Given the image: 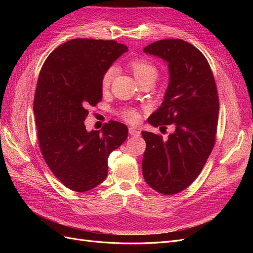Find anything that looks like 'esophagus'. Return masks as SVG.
Returning <instances> with one entry per match:
<instances>
[{
  "label": "esophagus",
  "instance_id": "1",
  "mask_svg": "<svg viewBox=\"0 0 253 253\" xmlns=\"http://www.w3.org/2000/svg\"><path fill=\"white\" fill-rule=\"evenodd\" d=\"M128 133H129V135H131V136H136V137L140 136V131H138V129H136L134 127H129L128 128Z\"/></svg>",
  "mask_w": 253,
  "mask_h": 253
}]
</instances>
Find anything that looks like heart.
Instances as JSON below:
<instances>
[{"label": "heart", "mask_w": 253, "mask_h": 253, "mask_svg": "<svg viewBox=\"0 0 253 253\" xmlns=\"http://www.w3.org/2000/svg\"><path fill=\"white\" fill-rule=\"evenodd\" d=\"M128 67L131 68L132 73L140 83L144 80H153L154 81L157 77V68L156 66L151 63L150 61L144 59H133L128 62ZM115 75V68L110 67L106 70L102 76L101 85L103 89H108L111 86ZM120 116L124 118L128 124L136 125L140 121V113L134 108H128L120 111Z\"/></svg>", "instance_id": "b5f03b06"}]
</instances>
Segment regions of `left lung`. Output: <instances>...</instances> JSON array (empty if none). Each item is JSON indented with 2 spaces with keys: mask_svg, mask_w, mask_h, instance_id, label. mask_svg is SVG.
<instances>
[{
  "mask_svg": "<svg viewBox=\"0 0 253 253\" xmlns=\"http://www.w3.org/2000/svg\"><path fill=\"white\" fill-rule=\"evenodd\" d=\"M143 51L166 60L170 73L165 100L148 121L154 126L174 125L175 132L167 140L162 135L141 132L147 143L142 174L157 192L177 194L197 178L215 143L216 83L202 51L186 41L159 40Z\"/></svg>",
  "mask_w": 253,
  "mask_h": 253,
  "instance_id": "8db88e82",
  "label": "left lung"
}]
</instances>
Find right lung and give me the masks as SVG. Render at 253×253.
<instances>
[{"label": "right lung", "mask_w": 253, "mask_h": 253, "mask_svg": "<svg viewBox=\"0 0 253 253\" xmlns=\"http://www.w3.org/2000/svg\"><path fill=\"white\" fill-rule=\"evenodd\" d=\"M115 40L73 39L45 60L38 78L34 113L38 140L45 163L63 185L86 192L108 175V158L127 137L118 121L87 132L88 108L102 99L104 72L122 53Z\"/></svg>", "instance_id": "obj_1"}]
</instances>
